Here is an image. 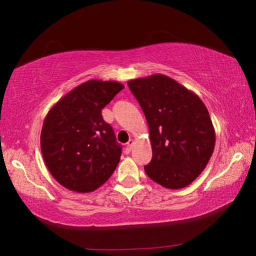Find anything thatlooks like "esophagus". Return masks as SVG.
Returning <instances> with one entry per match:
<instances>
[{"mask_svg": "<svg viewBox=\"0 0 256 256\" xmlns=\"http://www.w3.org/2000/svg\"><path fill=\"white\" fill-rule=\"evenodd\" d=\"M133 144H134V141H133V140H130V141L128 142V144H126V151H131Z\"/></svg>", "mask_w": 256, "mask_h": 256, "instance_id": "esophagus-1", "label": "esophagus"}]
</instances>
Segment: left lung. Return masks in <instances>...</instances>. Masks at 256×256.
Here are the masks:
<instances>
[{"mask_svg":"<svg viewBox=\"0 0 256 256\" xmlns=\"http://www.w3.org/2000/svg\"><path fill=\"white\" fill-rule=\"evenodd\" d=\"M149 126L152 159L146 174L170 190L186 188L214 154L216 132L198 94L164 74L128 82Z\"/></svg>","mask_w":256,"mask_h":256,"instance_id":"left-lung-1","label":"left lung"}]
</instances>
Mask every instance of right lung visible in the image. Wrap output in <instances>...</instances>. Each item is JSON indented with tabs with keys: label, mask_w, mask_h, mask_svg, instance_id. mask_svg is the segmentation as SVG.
I'll use <instances>...</instances> for the list:
<instances>
[{
	"label": "right lung",
	"mask_w": 256,
	"mask_h": 256,
	"mask_svg": "<svg viewBox=\"0 0 256 256\" xmlns=\"http://www.w3.org/2000/svg\"><path fill=\"white\" fill-rule=\"evenodd\" d=\"M123 88L118 81H86L47 112L40 133L42 158L66 188L94 192L118 167L122 148L102 110Z\"/></svg>",
	"instance_id": "add662e5"
}]
</instances>
